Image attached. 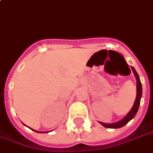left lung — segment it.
I'll use <instances>...</instances> for the list:
<instances>
[{"instance_id":"8db88e82","label":"left lung","mask_w":153,"mask_h":153,"mask_svg":"<svg viewBox=\"0 0 153 153\" xmlns=\"http://www.w3.org/2000/svg\"><path fill=\"white\" fill-rule=\"evenodd\" d=\"M132 68V71L134 72V76L136 78V81H137V95H136V99H135V101H134V104L133 105V107L131 109V111L129 112L128 114L123 119H122L119 122H117V123H112V124H107V123H100L101 124L102 126H104L106 128H113V129H116V128H120V127H123L126 124H127V123L131 121L133 117L135 116V114H136L137 111H138V109H139V107H140V99H141V97H142V84H141V82H140V77H139V74H137V72L135 71L134 67H131Z\"/></svg>"}]
</instances>
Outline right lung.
I'll list each match as a JSON object with an SVG mask.
<instances>
[{
  "label": "right lung",
  "mask_w": 153,
  "mask_h": 153,
  "mask_svg": "<svg viewBox=\"0 0 153 153\" xmlns=\"http://www.w3.org/2000/svg\"><path fill=\"white\" fill-rule=\"evenodd\" d=\"M33 131H34V130H33ZM36 132H38V131H36Z\"/></svg>",
  "instance_id": "add662e5"
}]
</instances>
